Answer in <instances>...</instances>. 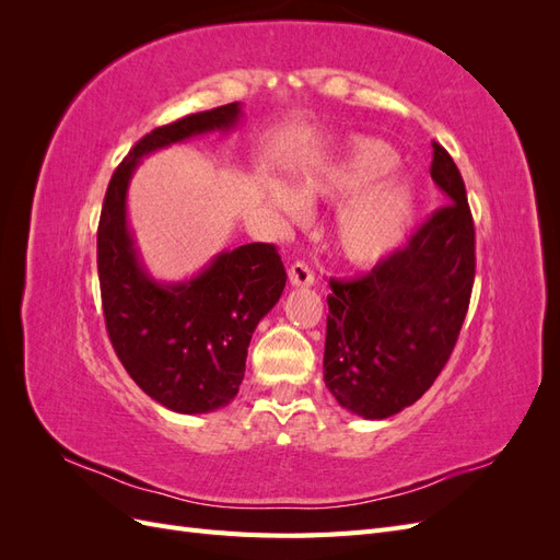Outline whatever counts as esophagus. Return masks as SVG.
Returning <instances> with one entry per match:
<instances>
[{
  "label": "esophagus",
  "instance_id": "obj_1",
  "mask_svg": "<svg viewBox=\"0 0 560 560\" xmlns=\"http://www.w3.org/2000/svg\"><path fill=\"white\" fill-rule=\"evenodd\" d=\"M290 282L294 287H311L315 282V273L306 261H296L290 266Z\"/></svg>",
  "mask_w": 560,
  "mask_h": 560
}]
</instances>
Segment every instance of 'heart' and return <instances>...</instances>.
Returning a JSON list of instances; mask_svg holds the SVG:
<instances>
[{
    "label": "heart",
    "mask_w": 560,
    "mask_h": 560,
    "mask_svg": "<svg viewBox=\"0 0 560 560\" xmlns=\"http://www.w3.org/2000/svg\"><path fill=\"white\" fill-rule=\"evenodd\" d=\"M395 151L376 140H360L341 156L303 167L299 191L303 196H350L336 214V245L350 264H376L406 238L416 214L413 186L393 177ZM268 196L287 214H299L301 198L282 184L268 186Z\"/></svg>",
    "instance_id": "b5f03b06"
}]
</instances>
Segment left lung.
Here are the masks:
<instances>
[{
	"mask_svg": "<svg viewBox=\"0 0 560 560\" xmlns=\"http://www.w3.org/2000/svg\"><path fill=\"white\" fill-rule=\"evenodd\" d=\"M432 149L430 175L448 206L371 273L329 280L325 383L366 420L395 416L428 393L469 308L477 259L465 182L448 151Z\"/></svg>",
	"mask_w": 560,
	"mask_h": 560,
	"instance_id": "left-lung-1",
	"label": "left lung"
}]
</instances>
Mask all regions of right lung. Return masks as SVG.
Returning a JSON list of instances; mask_svg holds the SVG:
<instances>
[{
	"instance_id": "right-lung-1",
	"label": "right lung",
	"mask_w": 560,
	"mask_h": 560,
	"mask_svg": "<svg viewBox=\"0 0 560 560\" xmlns=\"http://www.w3.org/2000/svg\"><path fill=\"white\" fill-rule=\"evenodd\" d=\"M241 114L231 103L144 135L114 171L100 214L97 276L109 341L130 378L177 413H210L238 395L252 334L278 303L287 273L276 245L249 243L217 254L191 280L156 282L128 229V184L151 151L229 132Z\"/></svg>"
}]
</instances>
